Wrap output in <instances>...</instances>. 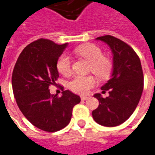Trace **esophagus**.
I'll use <instances>...</instances> for the list:
<instances>
[{"label":"esophagus","mask_w":155,"mask_h":155,"mask_svg":"<svg viewBox=\"0 0 155 155\" xmlns=\"http://www.w3.org/2000/svg\"><path fill=\"white\" fill-rule=\"evenodd\" d=\"M81 99H82V101H85L87 99H88V97H87V96H81Z\"/></svg>","instance_id":"obj_1"}]
</instances>
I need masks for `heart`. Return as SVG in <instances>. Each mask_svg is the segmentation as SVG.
<instances>
[{"label": "heart", "mask_w": 155, "mask_h": 155, "mask_svg": "<svg viewBox=\"0 0 155 155\" xmlns=\"http://www.w3.org/2000/svg\"><path fill=\"white\" fill-rule=\"evenodd\" d=\"M75 53L82 56L90 63L89 70L100 78H106L110 75L112 68L111 61L103 56V52L95 45H82L75 49ZM58 71L64 76L72 72V62L68 54H62L57 61ZM97 83L93 76L77 75L68 82V88L78 94H87Z\"/></svg>", "instance_id": "obj_1"}]
</instances>
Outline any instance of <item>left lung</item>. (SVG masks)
Instances as JSON below:
<instances>
[{
    "mask_svg": "<svg viewBox=\"0 0 155 155\" xmlns=\"http://www.w3.org/2000/svg\"><path fill=\"white\" fill-rule=\"evenodd\" d=\"M97 39L107 43L111 48L113 72L101 87L102 92L108 91L109 97L94 95L99 106L92 111V117L100 125L113 127L125 122L135 111L144 88V74L140 58L130 45L109 35Z\"/></svg>",
    "mask_w": 155,
    "mask_h": 155,
    "instance_id": "left-lung-1",
    "label": "left lung"
}]
</instances>
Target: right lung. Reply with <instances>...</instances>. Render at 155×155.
Returning a JSON list of instances; mask_svg holds the SVG:
<instances>
[{"label":"right lung","mask_w":155,"mask_h":155,"mask_svg":"<svg viewBox=\"0 0 155 155\" xmlns=\"http://www.w3.org/2000/svg\"><path fill=\"white\" fill-rule=\"evenodd\" d=\"M67 44L57 45L39 39L24 48L12 73V88L20 111L33 125L47 132H56L68 125L73 108L81 101L69 90L62 97L50 94L48 87L58 78L57 61Z\"/></svg>","instance_id":"add662e5"}]
</instances>
